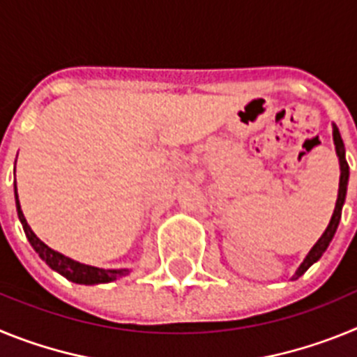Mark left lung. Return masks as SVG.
<instances>
[{
  "label": "left lung",
  "mask_w": 357,
  "mask_h": 357,
  "mask_svg": "<svg viewBox=\"0 0 357 357\" xmlns=\"http://www.w3.org/2000/svg\"><path fill=\"white\" fill-rule=\"evenodd\" d=\"M333 141H334V146H336V155H338V160H340V188H338V198H336V206H334V213L333 216H331L329 225H327V229L324 230V234L320 236V239L314 243L313 248L307 252V255H305V259L301 263V266L296 268V272L295 275L291 277V280L304 275V273L307 272V268L313 266V264L320 259L321 255H324V252L327 250L329 243L333 241L334 234H336L340 220H342V209L347 197V184H349V164H347V159H345V146H343L342 135H340V130L336 125H333Z\"/></svg>",
  "instance_id": "1"
}]
</instances>
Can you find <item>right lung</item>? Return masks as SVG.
<instances>
[{
	"mask_svg": "<svg viewBox=\"0 0 357 357\" xmlns=\"http://www.w3.org/2000/svg\"><path fill=\"white\" fill-rule=\"evenodd\" d=\"M14 197H15V209H17L19 222H21V225H23V230H24V234H26L28 241H30V245L33 247V250L39 254L40 259L48 264L52 270L61 273L62 277H66V279L71 280V282H77V284L91 286V284H105V282H112V280L121 279V277L130 273V268H109V270H105V268H98V266H91V264L78 263V261L71 259V257H68V255L50 248L46 243L40 241V239L37 238L36 232H33V230L30 229V225L26 223V218H24L23 211H21V204H19L17 185H15V182H14Z\"/></svg>",
	"mask_w": 357,
	"mask_h": 357,
	"instance_id": "1",
	"label": "right lung"
}]
</instances>
